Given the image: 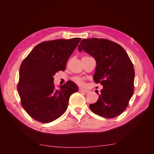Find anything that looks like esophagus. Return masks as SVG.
Returning <instances> with one entry per match:
<instances>
[{
  "label": "esophagus",
  "instance_id": "1",
  "mask_svg": "<svg viewBox=\"0 0 154 154\" xmlns=\"http://www.w3.org/2000/svg\"><path fill=\"white\" fill-rule=\"evenodd\" d=\"M79 91L81 92H88L87 90L83 89V88H80V89H79Z\"/></svg>",
  "mask_w": 154,
  "mask_h": 154
}]
</instances>
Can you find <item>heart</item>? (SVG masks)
<instances>
[{
  "label": "heart",
  "mask_w": 154,
  "mask_h": 154,
  "mask_svg": "<svg viewBox=\"0 0 154 154\" xmlns=\"http://www.w3.org/2000/svg\"><path fill=\"white\" fill-rule=\"evenodd\" d=\"M74 81L77 84L80 85L81 86H83L85 85V82L83 81V80H82V78H75L74 79Z\"/></svg>",
  "instance_id": "b5f03b06"
}]
</instances>
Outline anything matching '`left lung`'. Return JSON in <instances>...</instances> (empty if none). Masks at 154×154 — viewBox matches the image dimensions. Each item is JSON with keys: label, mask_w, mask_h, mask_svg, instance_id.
<instances>
[{"label": "left lung", "mask_w": 154, "mask_h": 154, "mask_svg": "<svg viewBox=\"0 0 154 154\" xmlns=\"http://www.w3.org/2000/svg\"><path fill=\"white\" fill-rule=\"evenodd\" d=\"M82 50L95 59L93 79L103 87L97 101L89 105L91 110L105 118L117 117L133 95L135 71L131 60L122 46L106 39H83L78 45V51Z\"/></svg>", "instance_id": "1"}]
</instances>
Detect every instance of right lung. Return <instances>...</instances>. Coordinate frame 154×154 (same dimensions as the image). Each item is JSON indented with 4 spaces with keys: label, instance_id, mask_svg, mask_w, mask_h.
<instances>
[{
    "label": "right lung",
    "instance_id": "right-lung-1",
    "mask_svg": "<svg viewBox=\"0 0 154 154\" xmlns=\"http://www.w3.org/2000/svg\"><path fill=\"white\" fill-rule=\"evenodd\" d=\"M80 38L43 42L32 49L22 62L18 92L23 108L31 118L43 123L52 122L66 111L69 100L78 91L72 81L56 88V72L65 71L70 56Z\"/></svg>",
    "mask_w": 154,
    "mask_h": 154
}]
</instances>
